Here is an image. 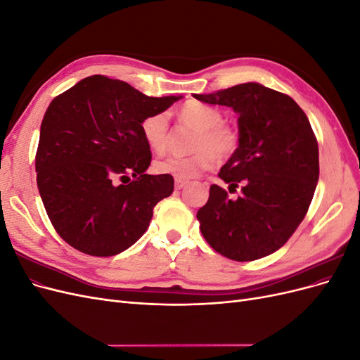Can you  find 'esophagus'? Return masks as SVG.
<instances>
[{"label": "esophagus", "instance_id": "obj_1", "mask_svg": "<svg viewBox=\"0 0 360 360\" xmlns=\"http://www.w3.org/2000/svg\"><path fill=\"white\" fill-rule=\"evenodd\" d=\"M189 181L188 180H183V179H176L174 180V186H176V189L179 191V189H183L184 186H186Z\"/></svg>", "mask_w": 360, "mask_h": 360}]
</instances>
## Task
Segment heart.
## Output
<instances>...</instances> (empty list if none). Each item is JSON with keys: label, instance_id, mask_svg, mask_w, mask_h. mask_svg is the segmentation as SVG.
Returning <instances> with one entry per match:
<instances>
[{"label": "heart", "instance_id": "obj_1", "mask_svg": "<svg viewBox=\"0 0 360 360\" xmlns=\"http://www.w3.org/2000/svg\"><path fill=\"white\" fill-rule=\"evenodd\" d=\"M179 118L184 124L198 130L193 143L197 153L160 159L156 163V169L160 174L188 180L197 177L202 171L212 169L217 163V158L226 159L236 151L238 146L236 130L222 123L224 115L216 108L191 101L179 108ZM141 135L151 150L162 153L168 144V114L155 112L147 115L141 122Z\"/></svg>", "mask_w": 360, "mask_h": 360}]
</instances>
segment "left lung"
I'll return each instance as SVG.
<instances>
[{"instance_id":"8db88e82","label":"left lung","mask_w":360,"mask_h":360,"mask_svg":"<svg viewBox=\"0 0 360 360\" xmlns=\"http://www.w3.org/2000/svg\"><path fill=\"white\" fill-rule=\"evenodd\" d=\"M238 114V147L217 174L242 195L230 200L217 184L197 213L216 252L234 261L274 254L303 221L317 188L319 144L309 120L290 96L257 82L193 94Z\"/></svg>"}]
</instances>
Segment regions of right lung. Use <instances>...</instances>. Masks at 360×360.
I'll use <instances>...</instances> for the list:
<instances>
[{"instance_id":"obj_1","label":"right lung","mask_w":360,"mask_h":360,"mask_svg":"<svg viewBox=\"0 0 360 360\" xmlns=\"http://www.w3.org/2000/svg\"><path fill=\"white\" fill-rule=\"evenodd\" d=\"M180 97H148L93 75L51 102L40 126L37 188L64 242L86 255L112 257L147 231L174 179L146 174L151 151L141 122Z\"/></svg>"}]
</instances>
